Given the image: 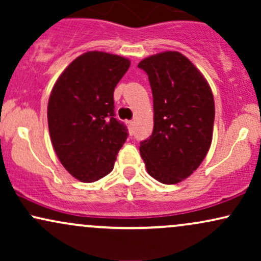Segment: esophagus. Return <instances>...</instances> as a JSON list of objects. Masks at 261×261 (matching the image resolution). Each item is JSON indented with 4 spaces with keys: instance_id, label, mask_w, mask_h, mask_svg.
<instances>
[{
    "instance_id": "obj_1",
    "label": "esophagus",
    "mask_w": 261,
    "mask_h": 261,
    "mask_svg": "<svg viewBox=\"0 0 261 261\" xmlns=\"http://www.w3.org/2000/svg\"><path fill=\"white\" fill-rule=\"evenodd\" d=\"M126 125H127V127L130 128V131H133V128H134V121H133V120H127V121H126Z\"/></svg>"
}]
</instances>
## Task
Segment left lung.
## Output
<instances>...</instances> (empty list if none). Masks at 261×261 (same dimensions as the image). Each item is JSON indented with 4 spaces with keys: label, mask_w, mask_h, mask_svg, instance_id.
Masks as SVG:
<instances>
[{
    "label": "left lung",
    "mask_w": 261,
    "mask_h": 261,
    "mask_svg": "<svg viewBox=\"0 0 261 261\" xmlns=\"http://www.w3.org/2000/svg\"><path fill=\"white\" fill-rule=\"evenodd\" d=\"M153 95V133L140 142L148 174L176 184L193 174L207 154L215 121L214 95L200 71L178 51L139 64Z\"/></svg>",
    "instance_id": "8db88e82"
}]
</instances>
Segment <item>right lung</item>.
<instances>
[{"instance_id": "obj_1", "label": "right lung", "mask_w": 261, "mask_h": 261, "mask_svg": "<svg viewBox=\"0 0 261 261\" xmlns=\"http://www.w3.org/2000/svg\"><path fill=\"white\" fill-rule=\"evenodd\" d=\"M128 67L121 56L88 51L54 86L47 104L50 137L62 166L81 181L109 174L127 139V127L115 119L114 89Z\"/></svg>"}]
</instances>
